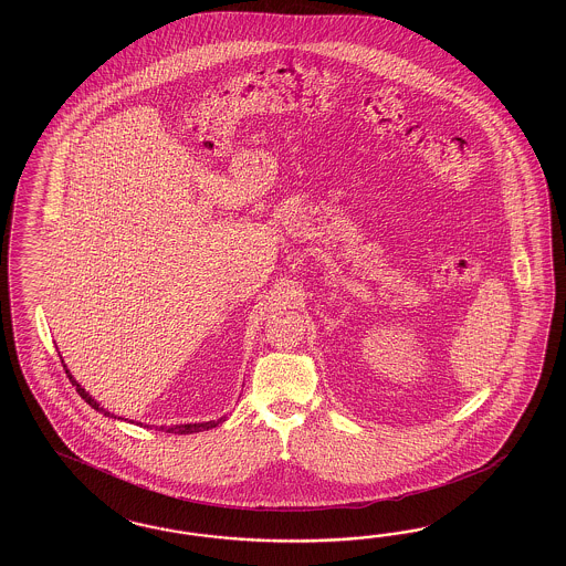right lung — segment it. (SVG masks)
Here are the masks:
<instances>
[{"mask_svg":"<svg viewBox=\"0 0 566 566\" xmlns=\"http://www.w3.org/2000/svg\"><path fill=\"white\" fill-rule=\"evenodd\" d=\"M66 374H69V379L70 381H72V386H76V392L81 395V398L85 400L88 407H93L95 411L103 412L105 417H112V419H116V415H112V412L105 411L103 407H99V402H97L95 398H91V396H88V392H85V388H83V386H81V384H78V381H76V379L72 377V374H70L69 369H66ZM118 419H120V417H118ZM223 421H226V417H220V419H216V421H203V423H185V426H182V423H180V426H161V428H159V431H166V433H180V436H187V433H197V431H207V429L218 428V426H220V423H223Z\"/></svg>","mask_w":566,"mask_h":566,"instance_id":"add662e5","label":"right lung"}]
</instances>
